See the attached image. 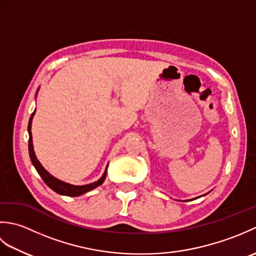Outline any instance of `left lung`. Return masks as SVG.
<instances>
[{"instance_id":"1","label":"left lung","mask_w":256,"mask_h":256,"mask_svg":"<svg viewBox=\"0 0 256 256\" xmlns=\"http://www.w3.org/2000/svg\"><path fill=\"white\" fill-rule=\"evenodd\" d=\"M198 198H199V197H198Z\"/></svg>"}]
</instances>
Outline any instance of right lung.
I'll return each instance as SVG.
<instances>
[{
  "label": "right lung",
  "instance_id": "add662e5",
  "mask_svg": "<svg viewBox=\"0 0 256 256\" xmlns=\"http://www.w3.org/2000/svg\"><path fill=\"white\" fill-rule=\"evenodd\" d=\"M40 90V88H38ZM37 90V92H38ZM36 92V94H37ZM36 110V108H35ZM35 111L32 113V116L30 118V122H28V128H27V131H28V135H30V140H28V152H30V157L32 160V164L34 165L35 170H37V172L40 174V176L42 178V180L47 184L48 187L50 189H52L54 192L62 194V196H68V197H78V196L84 194L86 192H90V190L94 189L96 187H99L100 184H103V182L106 180V172H108V165L106 167V170L103 172V175L101 176V178L99 180H96L94 182H91L88 184H82V186H77V184H72L68 182H64L60 179H58L56 177H54L52 174L48 172L42 165L40 162V160H37V157L35 155L34 152V146H32V118H34Z\"/></svg>",
  "mask_w": 256,
  "mask_h": 256
}]
</instances>
